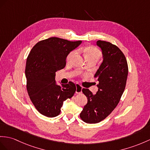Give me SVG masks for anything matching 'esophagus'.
<instances>
[{
  "instance_id": "esophagus-1",
  "label": "esophagus",
  "mask_w": 150,
  "mask_h": 150,
  "mask_svg": "<svg viewBox=\"0 0 150 150\" xmlns=\"http://www.w3.org/2000/svg\"><path fill=\"white\" fill-rule=\"evenodd\" d=\"M76 93H80L82 92V87L80 86L79 84H76Z\"/></svg>"
}]
</instances>
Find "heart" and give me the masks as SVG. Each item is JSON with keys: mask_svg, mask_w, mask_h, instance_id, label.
I'll return each instance as SVG.
<instances>
[{"mask_svg": "<svg viewBox=\"0 0 150 150\" xmlns=\"http://www.w3.org/2000/svg\"><path fill=\"white\" fill-rule=\"evenodd\" d=\"M83 52L85 54V57L86 61L91 60H98L101 56V53L97 47L93 46H86L83 47L82 49ZM76 54V51H72L70 53L68 54L67 60V61H70L73 58L75 54Z\"/></svg>", "mask_w": 150, "mask_h": 150, "instance_id": "heart-1", "label": "heart"}]
</instances>
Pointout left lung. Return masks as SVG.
<instances>
[{"mask_svg": "<svg viewBox=\"0 0 150 150\" xmlns=\"http://www.w3.org/2000/svg\"><path fill=\"white\" fill-rule=\"evenodd\" d=\"M96 45L101 49L103 59L94 75L98 82V91L93 95L88 89L82 90L88 103L80 118L87 123H98L111 114L119 103L128 76L126 58L117 46L100 40Z\"/></svg>", "mask_w": 150, "mask_h": 150, "instance_id": "1", "label": "left lung"}]
</instances>
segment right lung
<instances>
[{"mask_svg":"<svg viewBox=\"0 0 150 150\" xmlns=\"http://www.w3.org/2000/svg\"><path fill=\"white\" fill-rule=\"evenodd\" d=\"M81 42L50 38L38 42L29 53L25 67L27 89L32 103L42 115L58 116L64 102L74 96V84L69 81L58 85L55 73L65 67L68 54Z\"/></svg>","mask_w":150,"mask_h":150,"instance_id":"obj_1","label":"right lung"}]
</instances>
